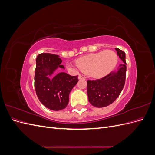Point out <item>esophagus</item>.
<instances>
[{
    "label": "esophagus",
    "instance_id": "34e87169",
    "mask_svg": "<svg viewBox=\"0 0 155 155\" xmlns=\"http://www.w3.org/2000/svg\"><path fill=\"white\" fill-rule=\"evenodd\" d=\"M78 79H85V78H84L83 76H81V75H79Z\"/></svg>",
    "mask_w": 155,
    "mask_h": 155
}]
</instances>
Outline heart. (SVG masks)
<instances>
[{"label":"heart","instance_id":"heart-1","mask_svg":"<svg viewBox=\"0 0 155 155\" xmlns=\"http://www.w3.org/2000/svg\"><path fill=\"white\" fill-rule=\"evenodd\" d=\"M118 62V55L111 50H103L79 58L78 67L89 76L99 78L106 76L114 68ZM70 67V65H68Z\"/></svg>","mask_w":155,"mask_h":155}]
</instances>
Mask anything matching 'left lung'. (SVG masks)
Wrapping results in <instances>:
<instances>
[{
    "label": "left lung",
    "mask_w": 155,
    "mask_h": 155,
    "mask_svg": "<svg viewBox=\"0 0 155 155\" xmlns=\"http://www.w3.org/2000/svg\"><path fill=\"white\" fill-rule=\"evenodd\" d=\"M115 49L124 63L116 71H112L104 78L87 81L88 101L92 105L98 108L112 104L120 96L125 85L127 70L125 54L119 48Z\"/></svg>",
    "instance_id": "8db88e82"
}]
</instances>
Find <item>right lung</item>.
I'll return each instance as SVG.
<instances>
[{
  "instance_id": "obj_1",
  "label": "right lung",
  "mask_w": 155,
  "mask_h": 155,
  "mask_svg": "<svg viewBox=\"0 0 155 155\" xmlns=\"http://www.w3.org/2000/svg\"><path fill=\"white\" fill-rule=\"evenodd\" d=\"M61 62L59 55L51 54H40L36 58V94L42 104L56 111L66 108L70 92L78 81V76H72L65 72H60L53 78H48L58 68H64Z\"/></svg>"
}]
</instances>
